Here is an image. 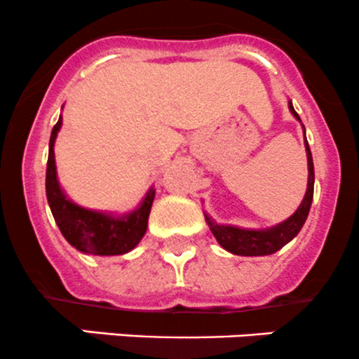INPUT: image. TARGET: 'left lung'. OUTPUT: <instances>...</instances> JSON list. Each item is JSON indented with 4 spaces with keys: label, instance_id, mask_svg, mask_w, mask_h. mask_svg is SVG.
Here are the masks:
<instances>
[{
    "label": "left lung",
    "instance_id": "8db88e82",
    "mask_svg": "<svg viewBox=\"0 0 359 359\" xmlns=\"http://www.w3.org/2000/svg\"><path fill=\"white\" fill-rule=\"evenodd\" d=\"M288 106L290 111L293 113V116L300 122V116L299 113L295 111V108H293L292 101L288 102ZM305 151H307L309 165L307 191H305L304 201H302V204L295 211V215H292L288 219L279 223V225L265 230H246L232 225H218V223L212 222V219L205 215V222H208L209 229H211L212 236L216 237L219 246L225 248L230 253L241 255V257H265V255H272L276 253V251H279L283 246H286L293 237H297V233L300 232L305 219H307L309 209H311L312 204V197H314V164H312V155L307 140H305Z\"/></svg>",
    "mask_w": 359,
    "mask_h": 359
}]
</instances>
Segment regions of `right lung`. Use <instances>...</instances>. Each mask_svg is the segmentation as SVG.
I'll use <instances>...</instances> for the list:
<instances>
[{"label": "right lung", "mask_w": 359, "mask_h": 359, "mask_svg": "<svg viewBox=\"0 0 359 359\" xmlns=\"http://www.w3.org/2000/svg\"><path fill=\"white\" fill-rule=\"evenodd\" d=\"M60 126H62V118H59V122L52 129L50 144H48L47 180H45L48 205H50L60 233L71 246H74L81 253L99 255V257L127 253L140 244L147 232L155 190L150 188L140 208L123 216L90 211L71 202L60 190L57 172H55L54 143Z\"/></svg>", "instance_id": "1"}]
</instances>
